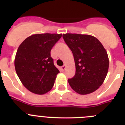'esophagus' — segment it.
Masks as SVG:
<instances>
[{
  "label": "esophagus",
  "mask_w": 125,
  "mask_h": 125,
  "mask_svg": "<svg viewBox=\"0 0 125 125\" xmlns=\"http://www.w3.org/2000/svg\"><path fill=\"white\" fill-rule=\"evenodd\" d=\"M66 65H64V66H62L61 67V70L62 71H64V69H66Z\"/></svg>",
  "instance_id": "obj_1"
}]
</instances>
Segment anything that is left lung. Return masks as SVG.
<instances>
[{"label": "left lung", "instance_id": "8db88e82", "mask_svg": "<svg viewBox=\"0 0 125 125\" xmlns=\"http://www.w3.org/2000/svg\"><path fill=\"white\" fill-rule=\"evenodd\" d=\"M64 40L72 51L76 74L68 79L70 86L79 94L93 93L106 77L109 58L100 41L88 34H64Z\"/></svg>", "mask_w": 125, "mask_h": 125}]
</instances>
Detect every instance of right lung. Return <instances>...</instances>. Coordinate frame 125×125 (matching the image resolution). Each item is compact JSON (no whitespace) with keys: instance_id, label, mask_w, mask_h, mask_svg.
<instances>
[{"instance_id":"add662e5","label":"right lung","mask_w":125,"mask_h":125,"mask_svg":"<svg viewBox=\"0 0 125 125\" xmlns=\"http://www.w3.org/2000/svg\"><path fill=\"white\" fill-rule=\"evenodd\" d=\"M62 34H35L20 44L15 54L16 73L29 91L37 94L49 92L59 71L54 64L51 51Z\"/></svg>"}]
</instances>
